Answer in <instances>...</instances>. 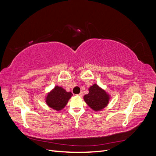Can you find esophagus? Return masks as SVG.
Returning <instances> with one entry per match:
<instances>
[{"mask_svg": "<svg viewBox=\"0 0 156 156\" xmlns=\"http://www.w3.org/2000/svg\"><path fill=\"white\" fill-rule=\"evenodd\" d=\"M83 92H80V93L78 94V96H79V97H82V96H83Z\"/></svg>", "mask_w": 156, "mask_h": 156, "instance_id": "obj_1", "label": "esophagus"}]
</instances>
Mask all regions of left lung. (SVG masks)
I'll list each match as a JSON object with an SVG mask.
<instances>
[{"label": "left lung", "mask_w": 156, "mask_h": 156, "mask_svg": "<svg viewBox=\"0 0 156 156\" xmlns=\"http://www.w3.org/2000/svg\"><path fill=\"white\" fill-rule=\"evenodd\" d=\"M83 99L91 109L95 112H100L108 105L111 95L105 90L94 83L88 88V94L84 95Z\"/></svg>", "instance_id": "1"}]
</instances>
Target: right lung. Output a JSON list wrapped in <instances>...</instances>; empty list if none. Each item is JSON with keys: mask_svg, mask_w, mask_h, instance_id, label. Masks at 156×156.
I'll return each instance as SVG.
<instances>
[{"mask_svg": "<svg viewBox=\"0 0 156 156\" xmlns=\"http://www.w3.org/2000/svg\"><path fill=\"white\" fill-rule=\"evenodd\" d=\"M72 96L73 94L71 92H67L62 87L56 85L47 93L44 99L49 107L56 111H60L67 105Z\"/></svg>", "mask_w": 156, "mask_h": 156, "instance_id": "obj_1", "label": "right lung"}]
</instances>
